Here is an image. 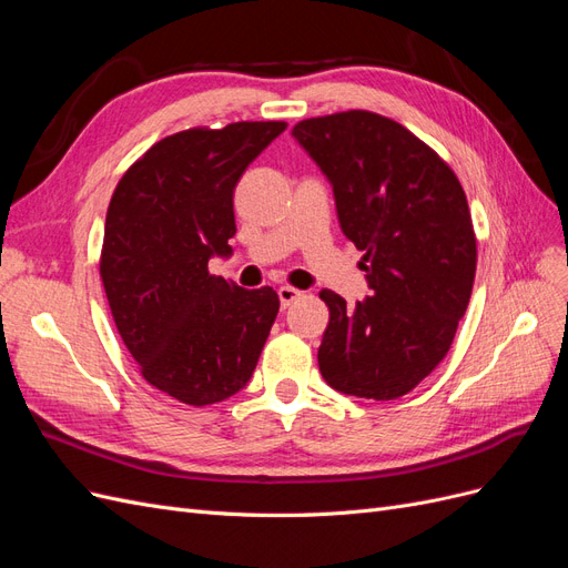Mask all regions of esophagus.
I'll list each match as a JSON object with an SVG mask.
<instances>
[{"instance_id": "34e87169", "label": "esophagus", "mask_w": 568, "mask_h": 568, "mask_svg": "<svg viewBox=\"0 0 568 568\" xmlns=\"http://www.w3.org/2000/svg\"><path fill=\"white\" fill-rule=\"evenodd\" d=\"M277 296H280V305L286 311V307H288L291 303L298 301V298L303 296V291H298V288H294V286H280V288H277Z\"/></svg>"}]
</instances>
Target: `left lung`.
Masks as SVG:
<instances>
[{"label":"left lung","instance_id":"obj_1","mask_svg":"<svg viewBox=\"0 0 568 568\" xmlns=\"http://www.w3.org/2000/svg\"><path fill=\"white\" fill-rule=\"evenodd\" d=\"M291 134L329 180L372 288L355 307L322 288L320 372L355 398H400L438 367L467 313L476 274L467 196L432 146L379 113L307 118Z\"/></svg>","mask_w":568,"mask_h":568}]
</instances>
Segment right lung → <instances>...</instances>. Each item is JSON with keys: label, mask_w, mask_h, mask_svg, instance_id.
<instances>
[{"label": "right lung", "mask_w": 568, "mask_h": 568, "mask_svg": "<svg viewBox=\"0 0 568 568\" xmlns=\"http://www.w3.org/2000/svg\"><path fill=\"white\" fill-rule=\"evenodd\" d=\"M284 130L265 120L170 134L111 196L99 263L111 315L144 379L180 403L242 390L280 313L272 286H236L209 261L232 255L234 186Z\"/></svg>", "instance_id": "1"}]
</instances>
